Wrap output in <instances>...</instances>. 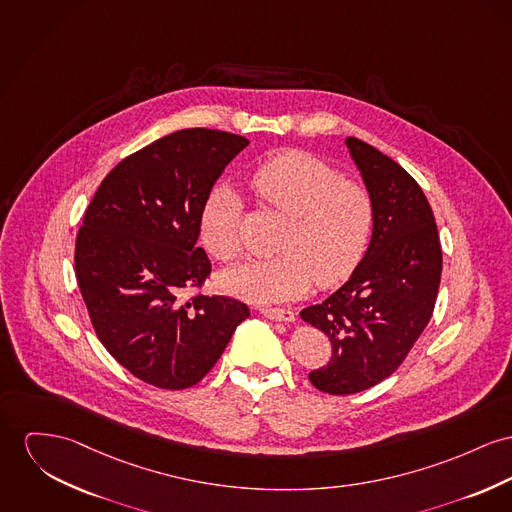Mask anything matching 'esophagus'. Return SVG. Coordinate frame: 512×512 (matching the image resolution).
<instances>
[{"label": "esophagus", "instance_id": "1", "mask_svg": "<svg viewBox=\"0 0 512 512\" xmlns=\"http://www.w3.org/2000/svg\"><path fill=\"white\" fill-rule=\"evenodd\" d=\"M260 312L275 322H295V312L287 308H260Z\"/></svg>", "mask_w": 512, "mask_h": 512}]
</instances>
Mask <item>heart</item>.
<instances>
[{
  "label": "heart",
  "mask_w": 512,
  "mask_h": 512,
  "mask_svg": "<svg viewBox=\"0 0 512 512\" xmlns=\"http://www.w3.org/2000/svg\"><path fill=\"white\" fill-rule=\"evenodd\" d=\"M260 204L289 217L279 254L252 258L219 273L227 293L250 303H281L301 297L312 281L330 287L349 277L367 252L375 204L371 192L326 161L285 151L250 176ZM240 200L229 186H215L200 213V239L217 260L240 252Z\"/></svg>",
  "instance_id": "obj_1"
}]
</instances>
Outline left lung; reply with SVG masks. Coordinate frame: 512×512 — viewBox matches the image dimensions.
I'll use <instances>...</instances> for the list:
<instances>
[{"instance_id":"obj_1","label":"left lung","mask_w":512,"mask_h":512,"mask_svg":"<svg viewBox=\"0 0 512 512\" xmlns=\"http://www.w3.org/2000/svg\"><path fill=\"white\" fill-rule=\"evenodd\" d=\"M343 143L373 196L371 242L336 293L301 310L332 343L330 363L308 378L336 396L363 392L402 365L431 320L443 272L435 215L419 184L373 145Z\"/></svg>"}]
</instances>
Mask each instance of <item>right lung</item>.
Returning <instances> with one entry per match:
<instances>
[{
  "label": "right lung",
  "instance_id": "add662e5",
  "mask_svg": "<svg viewBox=\"0 0 512 512\" xmlns=\"http://www.w3.org/2000/svg\"><path fill=\"white\" fill-rule=\"evenodd\" d=\"M250 141L188 128L136 151L106 174L75 240V277L106 351L165 390L200 382L250 310L194 295L211 272L200 213Z\"/></svg>",
  "mask_w": 512,
  "mask_h": 512
}]
</instances>
